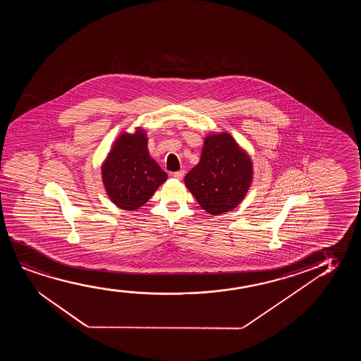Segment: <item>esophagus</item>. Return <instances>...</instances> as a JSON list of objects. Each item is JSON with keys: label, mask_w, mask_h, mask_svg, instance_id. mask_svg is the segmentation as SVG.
<instances>
[{"label": "esophagus", "mask_w": 361, "mask_h": 361, "mask_svg": "<svg viewBox=\"0 0 361 361\" xmlns=\"http://www.w3.org/2000/svg\"><path fill=\"white\" fill-rule=\"evenodd\" d=\"M183 175H185L183 170H180V171H176V173H173V178H178V180H183Z\"/></svg>", "instance_id": "obj_1"}]
</instances>
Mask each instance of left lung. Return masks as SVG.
I'll list each match as a JSON object with an SVG mask.
<instances>
[{"mask_svg": "<svg viewBox=\"0 0 361 361\" xmlns=\"http://www.w3.org/2000/svg\"><path fill=\"white\" fill-rule=\"evenodd\" d=\"M252 181V159L226 132L209 134L204 138L200 163L185 176L188 191L213 216L237 207Z\"/></svg>", "mask_w": 361, "mask_h": 361, "instance_id": "left-lung-1", "label": "left lung"}]
</instances>
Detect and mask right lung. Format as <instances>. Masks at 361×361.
<instances>
[{
	"label": "right lung",
	"instance_id": "right-lung-1",
	"mask_svg": "<svg viewBox=\"0 0 361 361\" xmlns=\"http://www.w3.org/2000/svg\"><path fill=\"white\" fill-rule=\"evenodd\" d=\"M102 183L109 200L121 209L135 211L148 202L168 173L149 155L143 128L116 139L102 166Z\"/></svg>",
	"mask_w": 361,
	"mask_h": 361
}]
</instances>
